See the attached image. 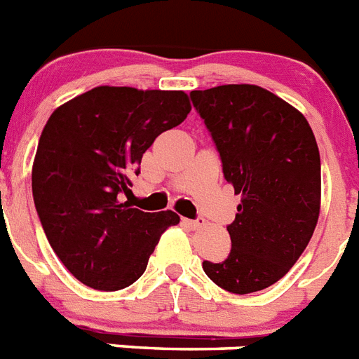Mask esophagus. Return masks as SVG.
<instances>
[{"instance_id":"esophagus-1","label":"esophagus","mask_w":359,"mask_h":359,"mask_svg":"<svg viewBox=\"0 0 359 359\" xmlns=\"http://www.w3.org/2000/svg\"><path fill=\"white\" fill-rule=\"evenodd\" d=\"M183 223L185 225H189L191 229H200V226H203V217H198V219H183Z\"/></svg>"}]
</instances>
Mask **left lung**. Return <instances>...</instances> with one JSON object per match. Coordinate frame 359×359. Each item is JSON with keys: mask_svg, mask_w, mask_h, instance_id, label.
<instances>
[{"mask_svg": "<svg viewBox=\"0 0 359 359\" xmlns=\"http://www.w3.org/2000/svg\"><path fill=\"white\" fill-rule=\"evenodd\" d=\"M191 100L219 152L223 176L241 194L226 225L231 254L203 262V271L232 294L258 292L290 271L316 229V137L299 110L258 85L192 90Z\"/></svg>", "mask_w": 359, "mask_h": 359, "instance_id": "obj_1", "label": "left lung"}]
</instances>
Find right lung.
<instances>
[{
    "label": "right lung",
    "mask_w": 359,
    "mask_h": 359,
    "mask_svg": "<svg viewBox=\"0 0 359 359\" xmlns=\"http://www.w3.org/2000/svg\"><path fill=\"white\" fill-rule=\"evenodd\" d=\"M191 112L182 90L96 87L48 118L32 165V196L52 250L96 290H119L145 272L172 210L133 209L145 150Z\"/></svg>",
    "instance_id": "add662e5"
}]
</instances>
